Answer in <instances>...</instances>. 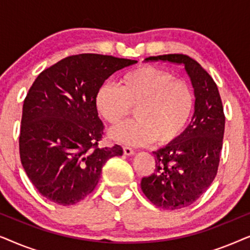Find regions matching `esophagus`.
I'll return each mask as SVG.
<instances>
[{
    "label": "esophagus",
    "instance_id": "obj_1",
    "mask_svg": "<svg viewBox=\"0 0 250 250\" xmlns=\"http://www.w3.org/2000/svg\"><path fill=\"white\" fill-rule=\"evenodd\" d=\"M123 150H124V153L126 156H132V155H134V153H135L134 150H133L132 148H129V146H124Z\"/></svg>",
    "mask_w": 250,
    "mask_h": 250
}]
</instances>
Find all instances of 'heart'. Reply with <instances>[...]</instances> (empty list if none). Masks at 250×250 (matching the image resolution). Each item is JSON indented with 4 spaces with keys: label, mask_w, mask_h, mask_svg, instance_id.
Wrapping results in <instances>:
<instances>
[{
    "label": "heart",
    "mask_w": 250,
    "mask_h": 250,
    "mask_svg": "<svg viewBox=\"0 0 250 250\" xmlns=\"http://www.w3.org/2000/svg\"><path fill=\"white\" fill-rule=\"evenodd\" d=\"M98 114L117 125L135 108L136 121L112 128L110 136L131 146L166 145L179 138L192 114L193 92L186 81L150 64L128 70L119 86L105 83L94 99Z\"/></svg>",
    "instance_id": "heart-1"
}]
</instances>
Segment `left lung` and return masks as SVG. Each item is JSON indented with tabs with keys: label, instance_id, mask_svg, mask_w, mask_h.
Instances as JSON below:
<instances>
[{
	"label": "left lung",
	"instance_id": "left-lung-1",
	"mask_svg": "<svg viewBox=\"0 0 250 250\" xmlns=\"http://www.w3.org/2000/svg\"><path fill=\"white\" fill-rule=\"evenodd\" d=\"M146 61L184 64L194 88V114L179 138L153 152L156 169L141 180L146 197L163 209H181L200 198L220 165L225 116L217 85L210 75L186 54L149 57Z\"/></svg>",
	"mask_w": 250,
	"mask_h": 250
}]
</instances>
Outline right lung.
Masks as SVG:
<instances>
[{
    "label": "right lung",
    "mask_w": 250,
    "mask_h": 250,
    "mask_svg": "<svg viewBox=\"0 0 250 250\" xmlns=\"http://www.w3.org/2000/svg\"><path fill=\"white\" fill-rule=\"evenodd\" d=\"M135 60L83 53L44 69L22 105L19 153L37 191L62 206L77 204L97 187L102 166L123 148H99L104 123L94 99L115 71Z\"/></svg>",
    "instance_id": "1"
}]
</instances>
